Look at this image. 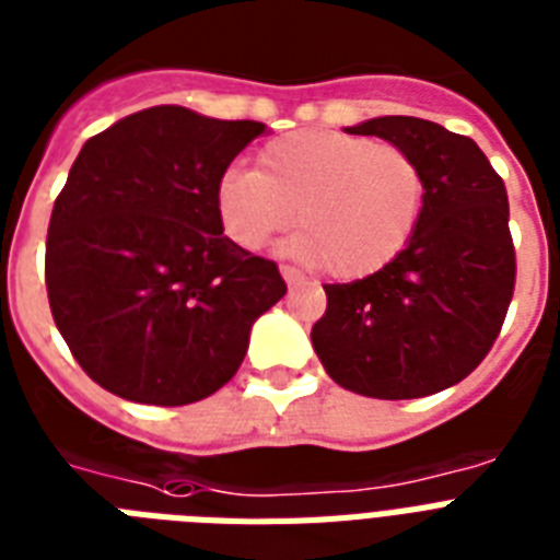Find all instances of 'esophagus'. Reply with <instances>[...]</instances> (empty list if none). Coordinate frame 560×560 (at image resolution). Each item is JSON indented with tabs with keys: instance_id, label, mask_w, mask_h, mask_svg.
<instances>
[{
	"instance_id": "1",
	"label": "esophagus",
	"mask_w": 560,
	"mask_h": 560,
	"mask_svg": "<svg viewBox=\"0 0 560 560\" xmlns=\"http://www.w3.org/2000/svg\"><path fill=\"white\" fill-rule=\"evenodd\" d=\"M280 275H283V280L289 285L303 283V275H301V271H298V268H292V266H280Z\"/></svg>"
}]
</instances>
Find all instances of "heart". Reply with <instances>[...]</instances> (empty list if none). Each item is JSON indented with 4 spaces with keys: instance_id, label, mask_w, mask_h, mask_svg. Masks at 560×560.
<instances>
[{
    "instance_id": "heart-1",
    "label": "heart",
    "mask_w": 560,
    "mask_h": 560,
    "mask_svg": "<svg viewBox=\"0 0 560 560\" xmlns=\"http://www.w3.org/2000/svg\"><path fill=\"white\" fill-rule=\"evenodd\" d=\"M424 176L396 144L338 129H301L268 141L259 170L231 167L217 185V213L245 252L294 225L289 254L338 280H364L413 240Z\"/></svg>"
}]
</instances>
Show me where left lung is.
<instances>
[{"mask_svg":"<svg viewBox=\"0 0 560 560\" xmlns=\"http://www.w3.org/2000/svg\"><path fill=\"white\" fill-rule=\"evenodd\" d=\"M413 155L424 208L390 266L355 283L324 285L312 347L335 384L370 399H419L477 370L514 292V248L503 178L471 138L433 120L384 115L347 127Z\"/></svg>","mask_w":560,"mask_h":560,"instance_id":"obj_1","label":"left lung"}]
</instances>
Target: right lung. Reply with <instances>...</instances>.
<instances>
[{
  "label": "right lung",
  "instance_id": "right-lung-1",
  "mask_svg": "<svg viewBox=\"0 0 560 560\" xmlns=\"http://www.w3.org/2000/svg\"><path fill=\"white\" fill-rule=\"evenodd\" d=\"M262 132L259 120L150 106L83 144L48 222L46 289L71 355L103 390L178 407L240 370L254 320L285 283L222 234L217 185Z\"/></svg>",
  "mask_w": 560,
  "mask_h": 560
}]
</instances>
